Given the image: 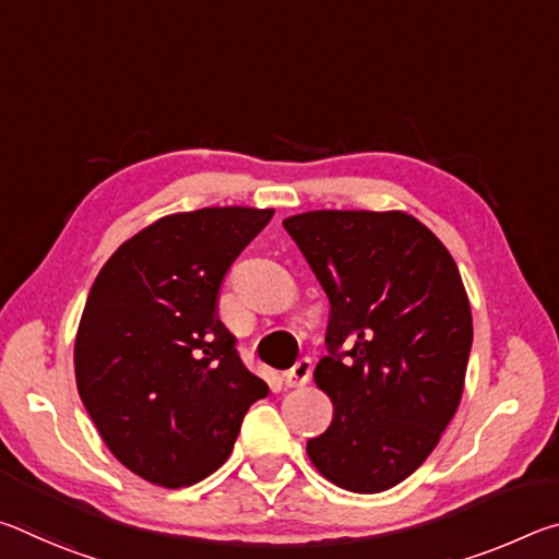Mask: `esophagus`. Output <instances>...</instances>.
Returning a JSON list of instances; mask_svg holds the SVG:
<instances>
[{
	"mask_svg": "<svg viewBox=\"0 0 559 559\" xmlns=\"http://www.w3.org/2000/svg\"><path fill=\"white\" fill-rule=\"evenodd\" d=\"M310 370H313V365H310L308 357L298 359V362L293 365L286 374H283V384H286V386H302V384H308Z\"/></svg>",
	"mask_w": 559,
	"mask_h": 559,
	"instance_id": "esophagus-1",
	"label": "esophagus"
}]
</instances>
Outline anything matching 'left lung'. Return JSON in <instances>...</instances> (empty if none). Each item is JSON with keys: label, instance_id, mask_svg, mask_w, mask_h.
<instances>
[{"label": "left lung", "instance_id": "8db88e82", "mask_svg": "<svg viewBox=\"0 0 559 559\" xmlns=\"http://www.w3.org/2000/svg\"><path fill=\"white\" fill-rule=\"evenodd\" d=\"M283 226L330 300L313 377L335 412L308 456L335 486L380 493L427 461L459 409L473 343L461 273L404 212L320 210Z\"/></svg>", "mask_w": 559, "mask_h": 559}]
</instances>
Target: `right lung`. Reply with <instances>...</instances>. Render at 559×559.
Returning <instances> with one entry per match:
<instances>
[{
    "label": "right lung",
    "mask_w": 559,
    "mask_h": 559,
    "mask_svg": "<svg viewBox=\"0 0 559 559\" xmlns=\"http://www.w3.org/2000/svg\"><path fill=\"white\" fill-rule=\"evenodd\" d=\"M273 210L206 206L145 226L93 281L75 384L103 441L150 484L192 486L229 459L243 414L269 394L216 316L236 257Z\"/></svg>",
    "instance_id": "add662e5"
}]
</instances>
